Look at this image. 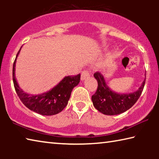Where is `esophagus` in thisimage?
<instances>
[{"mask_svg": "<svg viewBox=\"0 0 159 159\" xmlns=\"http://www.w3.org/2000/svg\"><path fill=\"white\" fill-rule=\"evenodd\" d=\"M89 76H90L89 72H88V71H85V70H84V71L82 72L81 76H80V79H81L82 80H85V79H87L88 77H89Z\"/></svg>", "mask_w": 159, "mask_h": 159, "instance_id": "obj_1", "label": "esophagus"}]
</instances>
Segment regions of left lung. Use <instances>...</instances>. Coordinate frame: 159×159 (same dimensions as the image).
<instances>
[{
	"mask_svg": "<svg viewBox=\"0 0 159 159\" xmlns=\"http://www.w3.org/2000/svg\"><path fill=\"white\" fill-rule=\"evenodd\" d=\"M94 77L98 80V87L92 96L93 105L102 114L110 116L120 114L131 108L140 97L146 80L145 76L138 90L131 93L120 94L111 90L102 74L96 72Z\"/></svg>",
	"mask_w": 159,
	"mask_h": 159,
	"instance_id": "8db88e82",
	"label": "left lung"
}]
</instances>
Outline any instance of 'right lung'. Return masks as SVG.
<instances>
[{"label":"right lung","mask_w":159,"mask_h":159,"mask_svg":"<svg viewBox=\"0 0 159 159\" xmlns=\"http://www.w3.org/2000/svg\"><path fill=\"white\" fill-rule=\"evenodd\" d=\"M21 48L16 56L12 69L13 83L19 98L28 109L41 115L52 116L61 112L68 104L72 90L79 83L80 75L65 76L57 85L43 93L33 95L25 93L20 87L15 77L16 61Z\"/></svg>","instance_id":"add662e5"}]
</instances>
